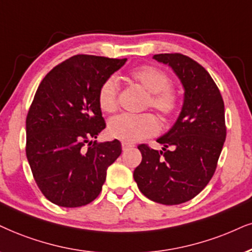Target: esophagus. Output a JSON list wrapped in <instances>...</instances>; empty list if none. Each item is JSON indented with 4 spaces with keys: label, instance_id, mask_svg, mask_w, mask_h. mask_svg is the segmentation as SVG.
I'll return each mask as SVG.
<instances>
[{
    "label": "esophagus",
    "instance_id": "esophagus-1",
    "mask_svg": "<svg viewBox=\"0 0 252 252\" xmlns=\"http://www.w3.org/2000/svg\"><path fill=\"white\" fill-rule=\"evenodd\" d=\"M133 146H135V145L131 144V143H126V142H122V150H123V151H126V150L132 149Z\"/></svg>",
    "mask_w": 252,
    "mask_h": 252
}]
</instances>
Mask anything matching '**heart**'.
I'll use <instances>...</instances> for the list:
<instances>
[{
    "label": "heart",
    "mask_w": 252,
    "mask_h": 252,
    "mask_svg": "<svg viewBox=\"0 0 252 252\" xmlns=\"http://www.w3.org/2000/svg\"><path fill=\"white\" fill-rule=\"evenodd\" d=\"M132 82L150 94L149 104L161 115L168 116L177 109L179 95L168 85V76L155 66H141L129 73ZM120 87L114 78L106 80L98 91V106L104 113H114L119 106ZM160 129L158 120L151 114L130 115L121 114L108 123V132L113 138L126 143H135L156 135Z\"/></svg>",
    "instance_id": "b5f03b06"
}]
</instances>
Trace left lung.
<instances>
[{
  "instance_id": "8db88e82",
  "label": "left lung",
  "mask_w": 252,
  "mask_h": 252,
  "mask_svg": "<svg viewBox=\"0 0 252 252\" xmlns=\"http://www.w3.org/2000/svg\"><path fill=\"white\" fill-rule=\"evenodd\" d=\"M154 59L178 76L184 102L173 126L157 139L163 151L138 145L142 161L133 179L148 199L179 205L196 196L214 174L227 133L224 103L209 73L189 57L161 53Z\"/></svg>"
}]
</instances>
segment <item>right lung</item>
I'll return each instance as SVG.
<instances>
[{
	"mask_svg": "<svg viewBox=\"0 0 252 252\" xmlns=\"http://www.w3.org/2000/svg\"><path fill=\"white\" fill-rule=\"evenodd\" d=\"M124 59L78 55L40 82L27 116V158L47 200L74 208L96 199L107 168L120 157L117 139L96 143L106 128L98 91Z\"/></svg>",
	"mask_w": 252,
	"mask_h": 252,
	"instance_id": "add662e5",
	"label": "right lung"
}]
</instances>
